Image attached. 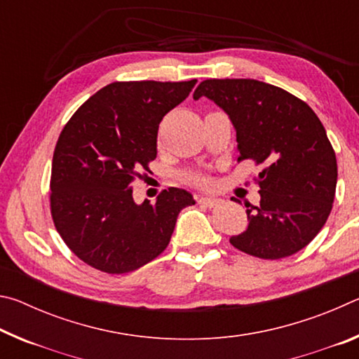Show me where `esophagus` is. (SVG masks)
<instances>
[{
  "label": "esophagus",
  "instance_id": "34e87169",
  "mask_svg": "<svg viewBox=\"0 0 359 359\" xmlns=\"http://www.w3.org/2000/svg\"><path fill=\"white\" fill-rule=\"evenodd\" d=\"M198 203L203 204V205H208V208H214V205H217L218 199L217 198H210V196H199L198 198Z\"/></svg>",
  "mask_w": 359,
  "mask_h": 359
}]
</instances>
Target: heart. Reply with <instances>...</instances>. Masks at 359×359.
Wrapping results in <instances>:
<instances>
[{
  "instance_id": "b5f03b06",
  "label": "heart",
  "mask_w": 359,
  "mask_h": 359,
  "mask_svg": "<svg viewBox=\"0 0 359 359\" xmlns=\"http://www.w3.org/2000/svg\"><path fill=\"white\" fill-rule=\"evenodd\" d=\"M198 180H199V182H205V179H203V177H198Z\"/></svg>"
}]
</instances>
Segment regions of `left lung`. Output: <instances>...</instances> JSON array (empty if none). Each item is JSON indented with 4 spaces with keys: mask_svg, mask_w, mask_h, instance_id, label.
<instances>
[{
    "mask_svg": "<svg viewBox=\"0 0 359 359\" xmlns=\"http://www.w3.org/2000/svg\"><path fill=\"white\" fill-rule=\"evenodd\" d=\"M223 109L236 130L238 160H253L259 205L247 208L244 233L229 242L263 259H280L306 247L331 214L337 184L332 145L311 107L285 90L255 79H209L193 98Z\"/></svg>",
    "mask_w": 359,
    "mask_h": 359,
    "instance_id": "obj_1",
    "label": "left lung"
}]
</instances>
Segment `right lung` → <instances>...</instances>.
<instances>
[{
    "mask_svg": "<svg viewBox=\"0 0 359 359\" xmlns=\"http://www.w3.org/2000/svg\"><path fill=\"white\" fill-rule=\"evenodd\" d=\"M196 82L109 83L65 125L53 151L50 209L65 244L83 263L125 274L168 247L193 194L171 187L155 204H136L133 180L156 158L160 121Z\"/></svg>",
    "mask_w": 359,
    "mask_h": 359,
    "instance_id": "obj_1",
    "label": "right lung"
}]
</instances>
